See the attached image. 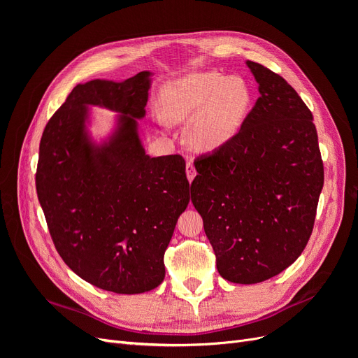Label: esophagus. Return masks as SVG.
Segmentation results:
<instances>
[{
	"mask_svg": "<svg viewBox=\"0 0 358 358\" xmlns=\"http://www.w3.org/2000/svg\"><path fill=\"white\" fill-rule=\"evenodd\" d=\"M196 175H197L196 167H194V164H192L191 161H188V162H187V178H188V180L192 182L194 178H196Z\"/></svg>",
	"mask_w": 358,
	"mask_h": 358,
	"instance_id": "obj_1",
	"label": "esophagus"
}]
</instances>
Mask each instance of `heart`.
Listing matches in <instances>:
<instances>
[{
	"mask_svg": "<svg viewBox=\"0 0 358 358\" xmlns=\"http://www.w3.org/2000/svg\"><path fill=\"white\" fill-rule=\"evenodd\" d=\"M252 92L241 76L197 71L169 82L159 95V112L169 124L191 119L185 138L199 152H212L239 133L251 109Z\"/></svg>",
	"mask_w": 358,
	"mask_h": 358,
	"instance_id": "obj_1",
	"label": "heart"
}]
</instances>
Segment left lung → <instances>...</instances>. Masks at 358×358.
<instances>
[{
    "instance_id": "left-lung-1",
    "label": "left lung",
    "mask_w": 358,
    "mask_h": 358,
    "mask_svg": "<svg viewBox=\"0 0 358 358\" xmlns=\"http://www.w3.org/2000/svg\"><path fill=\"white\" fill-rule=\"evenodd\" d=\"M259 96L231 142L194 166L191 201L220 275L257 284L279 275L306 248L324 185L313 116L279 74L246 61Z\"/></svg>"
}]
</instances>
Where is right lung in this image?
Returning a JSON list of instances; mask_svg holds the SVG:
<instances>
[{
    "label": "right lung",
    "instance_id": "1",
    "mask_svg": "<svg viewBox=\"0 0 358 358\" xmlns=\"http://www.w3.org/2000/svg\"><path fill=\"white\" fill-rule=\"evenodd\" d=\"M150 76L74 86L40 140L36 187L53 245L76 275L117 294L164 280V252L189 203L185 159L150 158L140 142ZM88 105L122 113L101 145L85 129Z\"/></svg>",
    "mask_w": 358,
    "mask_h": 358
}]
</instances>
